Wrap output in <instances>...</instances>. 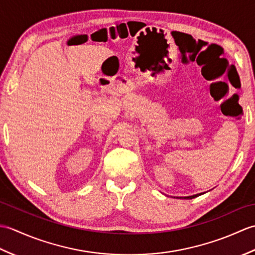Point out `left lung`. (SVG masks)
Returning a JSON list of instances; mask_svg holds the SVG:
<instances>
[{
  "mask_svg": "<svg viewBox=\"0 0 255 255\" xmlns=\"http://www.w3.org/2000/svg\"><path fill=\"white\" fill-rule=\"evenodd\" d=\"M200 194H196V195H192V196H186V197H180V199L182 198V199H192V198H195V197H197V196H199ZM178 198V197H177Z\"/></svg>",
  "mask_w": 255,
  "mask_h": 255,
  "instance_id": "left-lung-1",
  "label": "left lung"
}]
</instances>
